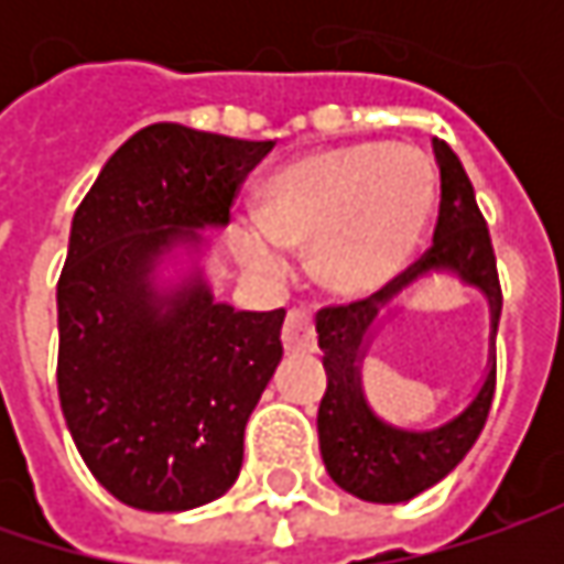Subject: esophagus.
<instances>
[{
    "label": "esophagus",
    "instance_id": "34e87169",
    "mask_svg": "<svg viewBox=\"0 0 564 564\" xmlns=\"http://www.w3.org/2000/svg\"><path fill=\"white\" fill-rule=\"evenodd\" d=\"M282 345L289 355H311L316 348L314 316L301 307H292L285 316V326H282Z\"/></svg>",
    "mask_w": 564,
    "mask_h": 564
}]
</instances>
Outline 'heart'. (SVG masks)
<instances>
[{
  "instance_id": "obj_1",
  "label": "heart",
  "mask_w": 564,
  "mask_h": 564,
  "mask_svg": "<svg viewBox=\"0 0 564 564\" xmlns=\"http://www.w3.org/2000/svg\"><path fill=\"white\" fill-rule=\"evenodd\" d=\"M436 204V172L411 143L358 141L282 165L260 187L257 216L235 223V245L257 272L279 275L285 250H311L326 292L364 297L389 285Z\"/></svg>"
}]
</instances>
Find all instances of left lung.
Returning a JSON list of instances; mask_svg holds the SVG:
<instances>
[{
	"label": "left lung",
	"mask_w": 564,
	"mask_h": 564,
	"mask_svg": "<svg viewBox=\"0 0 564 564\" xmlns=\"http://www.w3.org/2000/svg\"><path fill=\"white\" fill-rule=\"evenodd\" d=\"M440 163V219L433 245L414 267L392 279L382 292L345 307H323L316 314V336L326 367V395L316 411L319 455L338 487L364 502H408L436 487L462 465L487 423L496 392V329L502 314V289L489 228L477 206L462 160L445 141L433 138ZM433 271H452L477 288L490 304L488 377L465 412L426 431H401L372 414L362 395L359 364L372 340L378 314L401 291Z\"/></svg>",
	"instance_id": "8db88e82"
}]
</instances>
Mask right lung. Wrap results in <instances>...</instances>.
Wrapping results in <instances>:
<instances>
[{
    "label": "right lung",
    "instance_id": "add662e5",
    "mask_svg": "<svg viewBox=\"0 0 564 564\" xmlns=\"http://www.w3.org/2000/svg\"><path fill=\"white\" fill-rule=\"evenodd\" d=\"M272 141L156 121L102 165L58 275V401L77 452L119 502L187 511L241 470L245 426L282 360L285 311H235L206 285L204 228L228 226ZM185 249L192 270L159 282Z\"/></svg>",
    "mask_w": 564,
    "mask_h": 564
}]
</instances>
